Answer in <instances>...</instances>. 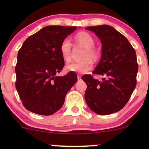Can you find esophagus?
<instances>
[{
  "label": "esophagus",
  "mask_w": 149,
  "mask_h": 149,
  "mask_svg": "<svg viewBox=\"0 0 149 149\" xmlns=\"http://www.w3.org/2000/svg\"><path fill=\"white\" fill-rule=\"evenodd\" d=\"M78 80H81V77H80V76H78Z\"/></svg>",
  "instance_id": "obj_1"
}]
</instances>
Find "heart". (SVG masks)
<instances>
[{
	"label": "heart",
	"instance_id": "heart-1",
	"mask_svg": "<svg viewBox=\"0 0 149 149\" xmlns=\"http://www.w3.org/2000/svg\"><path fill=\"white\" fill-rule=\"evenodd\" d=\"M74 40L77 45L85 48L83 52V60L79 61H72L66 66V71L70 72L85 73L90 71L93 66V61H96L100 58V52L94 47L95 39L90 33L86 32H80L76 34ZM60 53L63 59L66 62L71 59V43L69 39L66 38L61 42ZM92 59L91 60V59Z\"/></svg>",
	"mask_w": 149,
	"mask_h": 149
}]
</instances>
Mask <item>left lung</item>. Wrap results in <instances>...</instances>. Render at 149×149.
Returning <instances> with one entry per match:
<instances>
[{
    "label": "left lung",
    "instance_id": "obj_1",
    "mask_svg": "<svg viewBox=\"0 0 149 149\" xmlns=\"http://www.w3.org/2000/svg\"><path fill=\"white\" fill-rule=\"evenodd\" d=\"M102 42V56L93 73L104 76L102 81L91 75L82 79L87 84L85 100L99 115L118 112L127 103L136 84L138 64L134 49L128 40L109 25L88 26Z\"/></svg>",
    "mask_w": 149,
    "mask_h": 149
}]
</instances>
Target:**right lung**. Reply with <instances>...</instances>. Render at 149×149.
Wrapping results in <instances>:
<instances>
[{
	"label": "right lung",
	"mask_w": 149,
	"mask_h": 149,
	"mask_svg": "<svg viewBox=\"0 0 149 149\" xmlns=\"http://www.w3.org/2000/svg\"><path fill=\"white\" fill-rule=\"evenodd\" d=\"M76 29L47 26L29 37L19 50L15 86L24 107L29 111L42 116L54 113L78 80L75 72L56 75L64 66L61 42Z\"/></svg>",
	"instance_id": "1"
}]
</instances>
